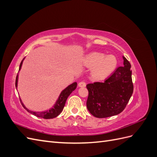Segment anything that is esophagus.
Masks as SVG:
<instances>
[{
  "mask_svg": "<svg viewBox=\"0 0 157 157\" xmlns=\"http://www.w3.org/2000/svg\"><path fill=\"white\" fill-rule=\"evenodd\" d=\"M86 83H85L84 82H80L79 83H78V87H81V88H84V87H85L86 86Z\"/></svg>",
  "mask_w": 157,
  "mask_h": 157,
  "instance_id": "obj_1",
  "label": "esophagus"
}]
</instances>
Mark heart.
Segmentation results:
<instances>
[{
	"mask_svg": "<svg viewBox=\"0 0 157 157\" xmlns=\"http://www.w3.org/2000/svg\"><path fill=\"white\" fill-rule=\"evenodd\" d=\"M84 63L88 67L92 68V77L98 80L105 79L109 77L118 65L115 56L106 55L98 52H92L84 59Z\"/></svg>",
	"mask_w": 157,
	"mask_h": 157,
	"instance_id": "1",
	"label": "heart"
}]
</instances>
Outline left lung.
I'll return each instance as SVG.
<instances>
[{"label":"left lung","instance_id":"8db88e82","mask_svg":"<svg viewBox=\"0 0 157 157\" xmlns=\"http://www.w3.org/2000/svg\"><path fill=\"white\" fill-rule=\"evenodd\" d=\"M123 66L118 67L103 82L88 84L86 106L97 118H106L121 113L126 107L133 93L131 65L122 56Z\"/></svg>","mask_w":157,"mask_h":157}]
</instances>
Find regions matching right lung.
<instances>
[{"mask_svg": "<svg viewBox=\"0 0 157 157\" xmlns=\"http://www.w3.org/2000/svg\"><path fill=\"white\" fill-rule=\"evenodd\" d=\"M25 59V58L23 59L21 61V62L20 65V68H19V72H20L21 67H22V64L23 62V60ZM18 77H19V74H17V77H16V89L17 90V83H18ZM77 86V83L75 82L72 83L71 84L69 85L68 86L66 87L64 90H63L61 92L59 96L57 99L54 105H53V107L50 108L49 110H46L44 111H33L31 110H29V109H27L23 103L22 102V100L20 98V101L22 106L24 107L26 111H27L29 113L32 114V115H35L37 117H40L42 118H45V119H50V118H54L56 117H58L59 114L61 113V111H63V109L64 108L65 104L66 101H67V99L69 97V95L73 92V91L76 89Z\"/></svg>", "mask_w": 157, "mask_h": 157, "instance_id": "right-lung-1", "label": "right lung"}]
</instances>
